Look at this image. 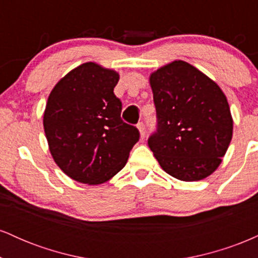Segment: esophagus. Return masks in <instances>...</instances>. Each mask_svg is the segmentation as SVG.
Returning a JSON list of instances; mask_svg holds the SVG:
<instances>
[{
  "label": "esophagus",
  "instance_id": "obj_1",
  "mask_svg": "<svg viewBox=\"0 0 258 258\" xmlns=\"http://www.w3.org/2000/svg\"><path fill=\"white\" fill-rule=\"evenodd\" d=\"M137 127H138V130H139V133H141V137L142 138H144L146 137V125H144L143 122H139L138 125H137Z\"/></svg>",
  "mask_w": 258,
  "mask_h": 258
}]
</instances>
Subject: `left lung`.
I'll use <instances>...</instances> for the list:
<instances>
[{"label": "left lung", "instance_id": "1", "mask_svg": "<svg viewBox=\"0 0 258 258\" xmlns=\"http://www.w3.org/2000/svg\"><path fill=\"white\" fill-rule=\"evenodd\" d=\"M156 131L148 139L160 166L174 178L194 182L220 166L233 136V119L218 85L183 60L150 75Z\"/></svg>", "mask_w": 258, "mask_h": 258}]
</instances>
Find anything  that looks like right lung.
<instances>
[{"label":"right lung","instance_id":"add662e5","mask_svg":"<svg viewBox=\"0 0 258 258\" xmlns=\"http://www.w3.org/2000/svg\"><path fill=\"white\" fill-rule=\"evenodd\" d=\"M117 81L116 72L90 61L67 74L47 100L49 152L65 174L85 184L104 183L122 170L139 141L137 127L121 119Z\"/></svg>","mask_w":258,"mask_h":258}]
</instances>
